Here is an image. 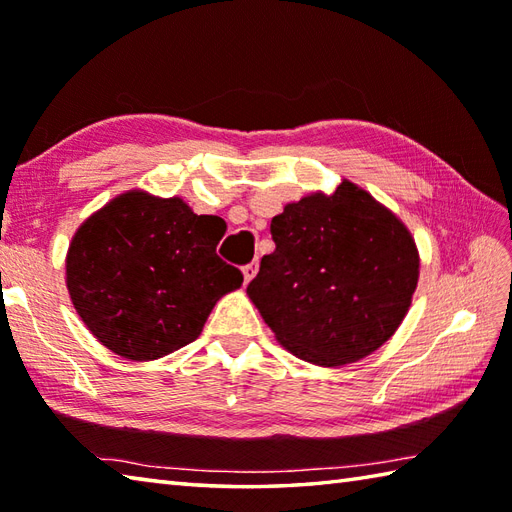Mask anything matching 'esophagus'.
Here are the masks:
<instances>
[{"instance_id":"obj_1","label":"esophagus","mask_w":512,"mask_h":512,"mask_svg":"<svg viewBox=\"0 0 512 512\" xmlns=\"http://www.w3.org/2000/svg\"><path fill=\"white\" fill-rule=\"evenodd\" d=\"M257 275V262H250V264H246L244 266V279H246V284L250 279H253Z\"/></svg>"}]
</instances>
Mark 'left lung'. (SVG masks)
I'll return each mask as SVG.
<instances>
[{"instance_id":"8db88e82","label":"left lung","mask_w":512,"mask_h":512,"mask_svg":"<svg viewBox=\"0 0 512 512\" xmlns=\"http://www.w3.org/2000/svg\"><path fill=\"white\" fill-rule=\"evenodd\" d=\"M270 233L275 250L246 292L286 350L336 367L398 330L418 286V250L367 191L343 180L332 195L286 204Z\"/></svg>"}]
</instances>
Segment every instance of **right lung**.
Masks as SVG:
<instances>
[{
  "label": "right lung",
  "mask_w": 512,
  "mask_h": 512,
  "mask_svg": "<svg viewBox=\"0 0 512 512\" xmlns=\"http://www.w3.org/2000/svg\"><path fill=\"white\" fill-rule=\"evenodd\" d=\"M224 220L180 198L118 195L81 224L65 259L76 312L107 350L151 361L200 336L242 270L215 253Z\"/></svg>",
  "instance_id": "1"
}]
</instances>
